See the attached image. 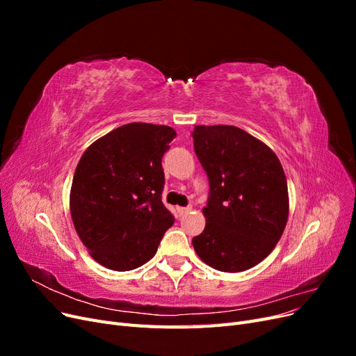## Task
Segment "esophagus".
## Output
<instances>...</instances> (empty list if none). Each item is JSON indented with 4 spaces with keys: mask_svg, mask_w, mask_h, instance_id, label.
Here are the masks:
<instances>
[{
    "mask_svg": "<svg viewBox=\"0 0 356 356\" xmlns=\"http://www.w3.org/2000/svg\"><path fill=\"white\" fill-rule=\"evenodd\" d=\"M177 211H178V213H179V217H184V215L188 213L190 208H177Z\"/></svg>",
    "mask_w": 356,
    "mask_h": 356,
    "instance_id": "34e87169",
    "label": "esophagus"
}]
</instances>
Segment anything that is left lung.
Returning <instances> with one entry per match:
<instances>
[{
	"label": "left lung",
	"instance_id": "8db88e82",
	"mask_svg": "<svg viewBox=\"0 0 356 356\" xmlns=\"http://www.w3.org/2000/svg\"><path fill=\"white\" fill-rule=\"evenodd\" d=\"M193 144L211 187L195 251L215 270H248L275 250L288 221L281 161L260 139L229 124L195 126Z\"/></svg>",
	"mask_w": 356,
	"mask_h": 356
}]
</instances>
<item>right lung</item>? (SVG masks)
<instances>
[{
    "label": "right lung",
    "instance_id": "add662e5",
    "mask_svg": "<svg viewBox=\"0 0 356 356\" xmlns=\"http://www.w3.org/2000/svg\"><path fill=\"white\" fill-rule=\"evenodd\" d=\"M177 136L163 124L129 123L83 153L70 209L80 241L106 268L127 272L152 260L175 218L161 202V157Z\"/></svg>",
    "mask_w": 356,
    "mask_h": 356
}]
</instances>
